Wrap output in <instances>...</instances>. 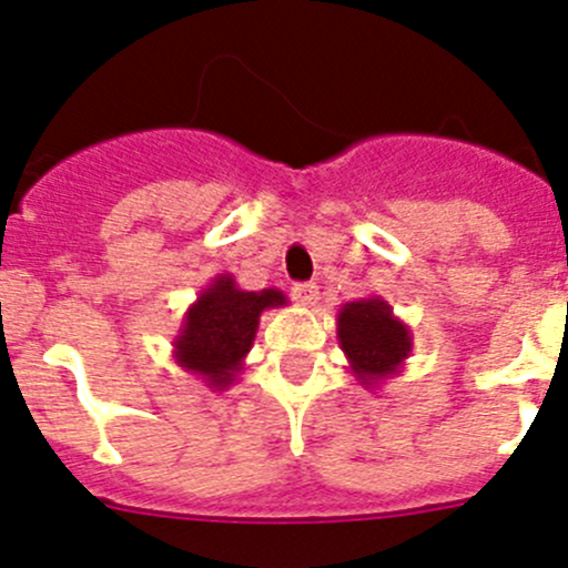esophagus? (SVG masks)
I'll return each mask as SVG.
<instances>
[{"label":"esophagus","mask_w":568,"mask_h":568,"mask_svg":"<svg viewBox=\"0 0 568 568\" xmlns=\"http://www.w3.org/2000/svg\"><path fill=\"white\" fill-rule=\"evenodd\" d=\"M317 284L314 282H303V284H295L292 286V297H295L301 306H314L317 303Z\"/></svg>","instance_id":"1"}]
</instances>
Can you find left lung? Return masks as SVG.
I'll use <instances>...</instances> for the list:
<instances>
[{
    "label": "left lung",
    "mask_w": 568,
    "mask_h": 568,
    "mask_svg": "<svg viewBox=\"0 0 568 568\" xmlns=\"http://www.w3.org/2000/svg\"><path fill=\"white\" fill-rule=\"evenodd\" d=\"M336 336L347 367L364 389L395 378L412 356V328L378 295L342 303L336 312Z\"/></svg>",
    "instance_id": "8db88e82"
}]
</instances>
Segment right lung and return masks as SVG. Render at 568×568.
<instances>
[{"instance_id":"obj_1","label":"right lung","mask_w":568,"mask_h":568,"mask_svg":"<svg viewBox=\"0 0 568 568\" xmlns=\"http://www.w3.org/2000/svg\"><path fill=\"white\" fill-rule=\"evenodd\" d=\"M286 306L282 290H240L232 273H221L199 292L173 336V362L199 375L212 392H226L245 369L267 308Z\"/></svg>"}]
</instances>
